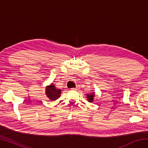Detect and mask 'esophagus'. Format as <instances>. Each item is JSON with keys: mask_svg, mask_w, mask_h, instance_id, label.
I'll use <instances>...</instances> for the list:
<instances>
[{"mask_svg": "<svg viewBox=\"0 0 148 148\" xmlns=\"http://www.w3.org/2000/svg\"><path fill=\"white\" fill-rule=\"evenodd\" d=\"M77 89H78V88H77V87H76V88H73V89H72V90H77Z\"/></svg>", "mask_w": 148, "mask_h": 148, "instance_id": "esophagus-1", "label": "esophagus"}]
</instances>
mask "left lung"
I'll use <instances>...</instances> for the list:
<instances>
[{"mask_svg": "<svg viewBox=\"0 0 148 148\" xmlns=\"http://www.w3.org/2000/svg\"><path fill=\"white\" fill-rule=\"evenodd\" d=\"M94 92H92V93H91V95H89L87 94V100H88L89 102H92L93 101V98H94Z\"/></svg>", "mask_w": 148, "mask_h": 148, "instance_id": "obj_1", "label": "left lung"}]
</instances>
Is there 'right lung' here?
Returning a JSON list of instances; mask_svg holds the SVG:
<instances>
[{"label":"right lung","mask_w":148,"mask_h":148,"mask_svg":"<svg viewBox=\"0 0 148 148\" xmlns=\"http://www.w3.org/2000/svg\"><path fill=\"white\" fill-rule=\"evenodd\" d=\"M61 91L60 89H57L52 84L50 86H47L46 89V95L48 98L51 101H55L59 98L61 95Z\"/></svg>","instance_id":"obj_1"}]
</instances>
